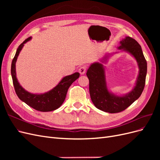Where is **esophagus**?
Returning a JSON list of instances; mask_svg holds the SVG:
<instances>
[{"label": "esophagus", "instance_id": "34e87169", "mask_svg": "<svg viewBox=\"0 0 160 160\" xmlns=\"http://www.w3.org/2000/svg\"><path fill=\"white\" fill-rule=\"evenodd\" d=\"M85 71H86V67L85 66L81 67L79 69V72L81 75H84L85 73Z\"/></svg>", "mask_w": 160, "mask_h": 160}]
</instances>
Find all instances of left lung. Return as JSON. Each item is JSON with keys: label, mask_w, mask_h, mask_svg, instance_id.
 <instances>
[{"label": "left lung", "mask_w": 160, "mask_h": 160, "mask_svg": "<svg viewBox=\"0 0 160 160\" xmlns=\"http://www.w3.org/2000/svg\"><path fill=\"white\" fill-rule=\"evenodd\" d=\"M118 49L129 53L138 63L139 72L132 91L128 93L118 95L108 88L103 63L107 62L111 55L114 53H106L100 62L91 64L87 71L92 102L98 109L110 113H119L125 110L139 98L144 89L147 75V62L142 47L136 41L129 37H125L119 42ZM118 52L119 51L115 53Z\"/></svg>", "instance_id": "left-lung-1"}]
</instances>
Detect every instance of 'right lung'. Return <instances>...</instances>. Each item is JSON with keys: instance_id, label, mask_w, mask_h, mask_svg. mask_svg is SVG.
<instances>
[{"instance_id": "1", "label": "right lung", "mask_w": 160, "mask_h": 160, "mask_svg": "<svg viewBox=\"0 0 160 160\" xmlns=\"http://www.w3.org/2000/svg\"><path fill=\"white\" fill-rule=\"evenodd\" d=\"M31 37L27 38L18 46L16 54L12 59L11 64V75L14 88L18 98L32 108L37 111H42V112L54 111L60 108L62 103L64 102L69 88L75 80L79 78L80 74L78 72H76L73 74L62 77L55 88L45 93H32L25 90L19 83L17 78L16 62L19 53L21 51L24 45L28 41H31Z\"/></svg>"}]
</instances>
